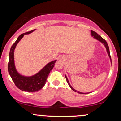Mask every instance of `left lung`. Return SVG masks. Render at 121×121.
Returning a JSON list of instances; mask_svg holds the SVG:
<instances>
[{"mask_svg":"<svg viewBox=\"0 0 121 121\" xmlns=\"http://www.w3.org/2000/svg\"><path fill=\"white\" fill-rule=\"evenodd\" d=\"M91 35H92V36L94 37V38H95V39H96L97 40L99 41L100 42H101L102 43H103V45H104V46H105L106 48V50H107V53L108 54V56H109V57L110 58V61H111V56H110V50H109V48H108V44H107V42H106L105 39H103L102 37L100 36V35H99V34H98L96 32H95L94 31H92V30H91ZM65 78H66V79H67V82L68 83V84L69 86L70 87H71V88L72 90H73V91H74L75 92H78V93H79V94H88V93H83V92H79V91H77L76 90H75V89L73 88L70 85V83L69 82L68 80V78L65 75Z\"/></svg>","mask_w":121,"mask_h":121,"instance_id":"1","label":"left lung"}]
</instances>
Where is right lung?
I'll use <instances>...</instances> for the list:
<instances>
[{
    "label": "right lung",
    "instance_id": "right-lung-1",
    "mask_svg": "<svg viewBox=\"0 0 121 121\" xmlns=\"http://www.w3.org/2000/svg\"><path fill=\"white\" fill-rule=\"evenodd\" d=\"M34 30L23 33L18 37L17 41L14 42L10 49V53H9V64H8L9 73L12 80L15 83V86L22 91L29 92H36L43 88V86L45 84L48 76L50 72L54 67V64L57 61L54 60L49 63L39 72L31 76H24L20 75L17 72L15 67V64H14V50L17 43L23 38L24 35L30 34Z\"/></svg>",
    "mask_w": 121,
    "mask_h": 121
}]
</instances>
